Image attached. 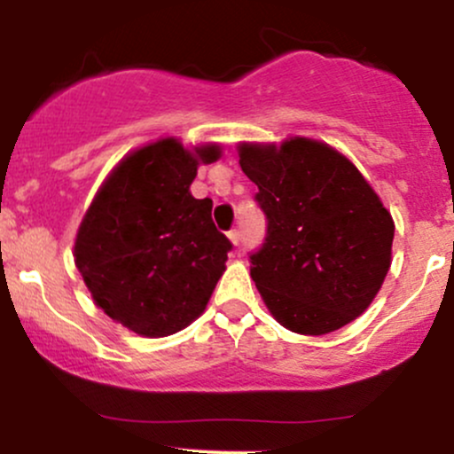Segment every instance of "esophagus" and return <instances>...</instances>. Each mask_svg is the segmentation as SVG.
I'll list each match as a JSON object with an SVG mask.
<instances>
[{"instance_id": "1", "label": "esophagus", "mask_w": 454, "mask_h": 454, "mask_svg": "<svg viewBox=\"0 0 454 454\" xmlns=\"http://www.w3.org/2000/svg\"><path fill=\"white\" fill-rule=\"evenodd\" d=\"M228 239H231L232 245L241 243V234H239V231H231V232H228Z\"/></svg>"}]
</instances>
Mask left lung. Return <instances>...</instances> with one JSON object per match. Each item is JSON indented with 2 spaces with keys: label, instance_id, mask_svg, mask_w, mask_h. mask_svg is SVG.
I'll list each match as a JSON object with an SVG mask.
<instances>
[{
  "label": "left lung",
  "instance_id": "obj_1",
  "mask_svg": "<svg viewBox=\"0 0 454 454\" xmlns=\"http://www.w3.org/2000/svg\"><path fill=\"white\" fill-rule=\"evenodd\" d=\"M239 164L267 215L249 273L275 320L325 335L361 316L390 269L395 223L356 166L301 137L239 145Z\"/></svg>",
  "mask_w": 454,
  "mask_h": 454
}]
</instances>
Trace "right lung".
<instances>
[{"label": "right lung", "mask_w": 454, "mask_h": 454, "mask_svg": "<svg viewBox=\"0 0 454 454\" xmlns=\"http://www.w3.org/2000/svg\"><path fill=\"white\" fill-rule=\"evenodd\" d=\"M217 145L187 151L161 138L123 158L82 217L74 262L96 305L143 337L196 320L226 270L232 243L211 220L213 202L190 185Z\"/></svg>", "instance_id": "1"}]
</instances>
